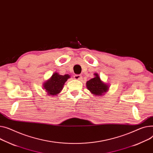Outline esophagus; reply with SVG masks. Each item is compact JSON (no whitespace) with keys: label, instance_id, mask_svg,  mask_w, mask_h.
<instances>
[{"label":"esophagus","instance_id":"1","mask_svg":"<svg viewBox=\"0 0 153 153\" xmlns=\"http://www.w3.org/2000/svg\"><path fill=\"white\" fill-rule=\"evenodd\" d=\"M74 79H76V80H80L81 79H82V76H81L80 75H75V76H74Z\"/></svg>","mask_w":153,"mask_h":153}]
</instances>
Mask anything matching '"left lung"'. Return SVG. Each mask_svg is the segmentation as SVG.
<instances>
[{
    "instance_id": "obj_1",
    "label": "left lung",
    "mask_w": 153,
    "mask_h": 153,
    "mask_svg": "<svg viewBox=\"0 0 153 153\" xmlns=\"http://www.w3.org/2000/svg\"><path fill=\"white\" fill-rule=\"evenodd\" d=\"M94 76V78L86 82V87L91 94L94 95V96L101 97L105 95L109 90V86L101 80L98 73H95Z\"/></svg>"
}]
</instances>
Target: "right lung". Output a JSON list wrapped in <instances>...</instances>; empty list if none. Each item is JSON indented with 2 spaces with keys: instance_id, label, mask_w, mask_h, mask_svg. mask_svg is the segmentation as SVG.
I'll return each instance as SVG.
<instances>
[{
  "instance_id": "1",
  "label": "right lung",
  "mask_w": 153,
  "mask_h": 153,
  "mask_svg": "<svg viewBox=\"0 0 153 153\" xmlns=\"http://www.w3.org/2000/svg\"><path fill=\"white\" fill-rule=\"evenodd\" d=\"M70 78L69 74L60 75L58 73H54L50 79L43 84V89L48 96H56L63 90L65 83Z\"/></svg>"
}]
</instances>
